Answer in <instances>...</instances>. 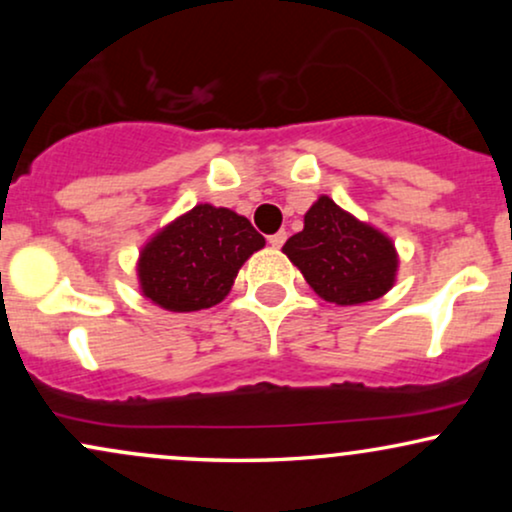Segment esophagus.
<instances>
[{"mask_svg":"<svg viewBox=\"0 0 512 512\" xmlns=\"http://www.w3.org/2000/svg\"><path fill=\"white\" fill-rule=\"evenodd\" d=\"M267 240H269V245H272V248H281V245L286 243V231L274 233V236H269Z\"/></svg>","mask_w":512,"mask_h":512,"instance_id":"obj_1","label":"esophagus"}]
</instances>
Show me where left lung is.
<instances>
[{"label": "left lung", "instance_id": "left-lung-1", "mask_svg": "<svg viewBox=\"0 0 512 512\" xmlns=\"http://www.w3.org/2000/svg\"><path fill=\"white\" fill-rule=\"evenodd\" d=\"M284 252L317 296L337 305L375 301L392 289L397 252L392 240L320 197L305 214L301 233Z\"/></svg>", "mask_w": 512, "mask_h": 512}]
</instances>
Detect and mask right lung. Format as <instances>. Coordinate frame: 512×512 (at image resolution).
Segmentation results:
<instances>
[{
	"mask_svg": "<svg viewBox=\"0 0 512 512\" xmlns=\"http://www.w3.org/2000/svg\"><path fill=\"white\" fill-rule=\"evenodd\" d=\"M260 248L264 238L245 216L197 204L144 248L142 291L173 313L211 308L223 301L238 269Z\"/></svg>",
	"mask_w": 512,
	"mask_h": 512,
	"instance_id": "right-lung-1",
	"label": "right lung"
}]
</instances>
